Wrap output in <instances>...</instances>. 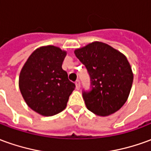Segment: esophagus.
Returning <instances> with one entry per match:
<instances>
[{
	"instance_id": "esophagus-1",
	"label": "esophagus",
	"mask_w": 151,
	"mask_h": 151,
	"mask_svg": "<svg viewBox=\"0 0 151 151\" xmlns=\"http://www.w3.org/2000/svg\"><path fill=\"white\" fill-rule=\"evenodd\" d=\"M75 85L76 89H77V90H79V89H80V86H81V83H80V81H79V80H77V81H76Z\"/></svg>"
}]
</instances>
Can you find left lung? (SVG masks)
Returning a JSON list of instances; mask_svg holds the SVG:
<instances>
[{
    "label": "left lung",
    "instance_id": "8db88e82",
    "mask_svg": "<svg viewBox=\"0 0 151 151\" xmlns=\"http://www.w3.org/2000/svg\"><path fill=\"white\" fill-rule=\"evenodd\" d=\"M74 53L91 77V90L82 92L87 109L101 116L115 113L127 101L133 84V74L126 56L98 41Z\"/></svg>",
    "mask_w": 151,
    "mask_h": 151
}]
</instances>
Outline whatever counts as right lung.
I'll return each instance as SVG.
<instances>
[{
    "instance_id": "add662e5",
    "label": "right lung",
    "mask_w": 151,
    "mask_h": 151,
    "mask_svg": "<svg viewBox=\"0 0 151 151\" xmlns=\"http://www.w3.org/2000/svg\"><path fill=\"white\" fill-rule=\"evenodd\" d=\"M65 51L58 47H40L29 56L19 75V89L28 107L44 116L66 108L75 84L62 69Z\"/></svg>"
}]
</instances>
